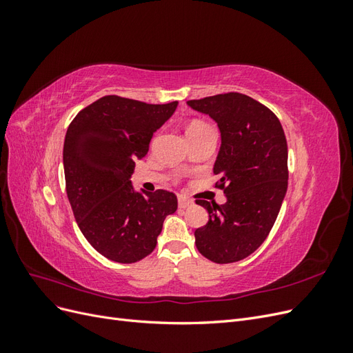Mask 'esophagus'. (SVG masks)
<instances>
[{
  "mask_svg": "<svg viewBox=\"0 0 353 353\" xmlns=\"http://www.w3.org/2000/svg\"><path fill=\"white\" fill-rule=\"evenodd\" d=\"M178 206H179L181 209H185V208H188V206H193V200H190V199H187V197H184V196H179V197H178Z\"/></svg>",
  "mask_w": 353,
  "mask_h": 353,
  "instance_id": "34e87169",
  "label": "esophagus"
}]
</instances>
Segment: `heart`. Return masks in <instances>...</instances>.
<instances>
[{
  "label": "heart",
  "instance_id": "obj_1",
  "mask_svg": "<svg viewBox=\"0 0 353 353\" xmlns=\"http://www.w3.org/2000/svg\"><path fill=\"white\" fill-rule=\"evenodd\" d=\"M201 130H212V128H210L208 123H205V122L194 121V122H191V123L188 125L187 134H188V132H194V131H201Z\"/></svg>",
  "mask_w": 353,
  "mask_h": 353
}]
</instances>
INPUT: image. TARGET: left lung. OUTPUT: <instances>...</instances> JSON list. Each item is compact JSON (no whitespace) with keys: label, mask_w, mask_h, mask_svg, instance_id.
Masks as SVG:
<instances>
[{"label":"left lung","mask_w":353,"mask_h":353,"mask_svg":"<svg viewBox=\"0 0 353 353\" xmlns=\"http://www.w3.org/2000/svg\"><path fill=\"white\" fill-rule=\"evenodd\" d=\"M191 109L218 125L221 147L213 165L227 201L196 203L209 213L194 231L197 250L215 263L248 258L268 237L287 191V141L276 116L240 92L190 100Z\"/></svg>","instance_id":"1"}]
</instances>
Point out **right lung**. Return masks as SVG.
Here are the masks:
<instances>
[{"label":"right lung","mask_w":353,"mask_h":353,"mask_svg":"<svg viewBox=\"0 0 353 353\" xmlns=\"http://www.w3.org/2000/svg\"><path fill=\"white\" fill-rule=\"evenodd\" d=\"M176 105L105 95L68 128L63 166L74 219L92 248L113 262L134 263L150 254L165 218L178 208L170 191H137L131 181L135 160L147 154Z\"/></svg>","instance_id":"right-lung-1"}]
</instances>
